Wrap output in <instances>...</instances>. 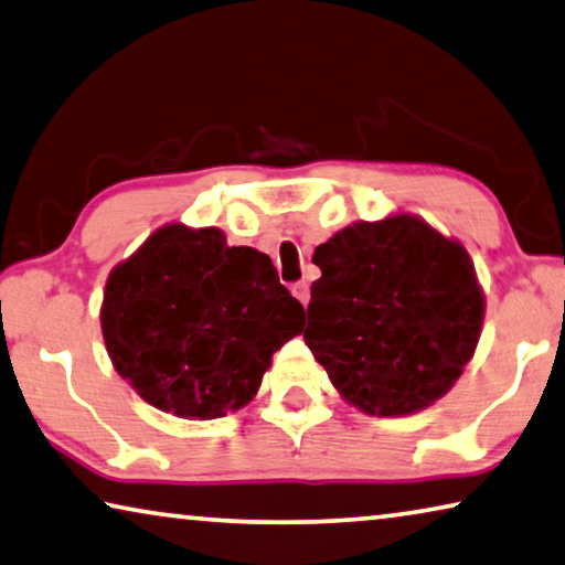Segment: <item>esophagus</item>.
I'll return each mask as SVG.
<instances>
[{
	"instance_id": "obj_1",
	"label": "esophagus",
	"mask_w": 565,
	"mask_h": 565,
	"mask_svg": "<svg viewBox=\"0 0 565 565\" xmlns=\"http://www.w3.org/2000/svg\"><path fill=\"white\" fill-rule=\"evenodd\" d=\"M291 291H294V297H297L303 307H307L309 303V299H311V291H309V284L307 281H297L291 286Z\"/></svg>"
}]
</instances>
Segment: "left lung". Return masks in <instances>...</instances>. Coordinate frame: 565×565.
<instances>
[{
    "label": "left lung",
    "instance_id": "obj_1",
    "mask_svg": "<svg viewBox=\"0 0 565 565\" xmlns=\"http://www.w3.org/2000/svg\"><path fill=\"white\" fill-rule=\"evenodd\" d=\"M303 342L366 415L440 399L470 362L482 291L468 250L412 216L354 223L315 250Z\"/></svg>",
    "mask_w": 565,
    "mask_h": 565
}]
</instances>
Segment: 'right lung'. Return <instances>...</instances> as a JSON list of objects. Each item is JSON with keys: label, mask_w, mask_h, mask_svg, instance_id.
<instances>
[{"label": "right lung", "mask_w": 565, "mask_h": 565, "mask_svg": "<svg viewBox=\"0 0 565 565\" xmlns=\"http://www.w3.org/2000/svg\"><path fill=\"white\" fill-rule=\"evenodd\" d=\"M301 315L266 254L173 223L110 274L100 319L115 370L142 399L216 419L254 399Z\"/></svg>", "instance_id": "obj_1"}]
</instances>
